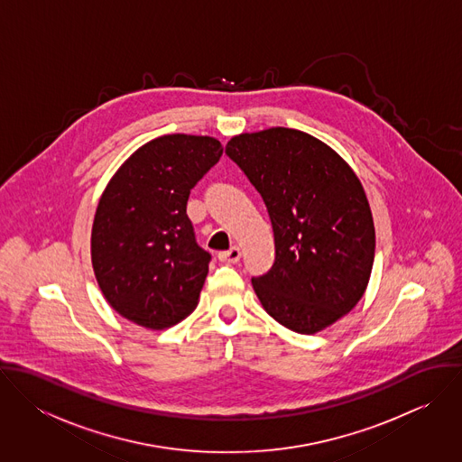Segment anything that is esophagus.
Instances as JSON below:
<instances>
[{
  "instance_id": "34e87169",
  "label": "esophagus",
  "mask_w": 462,
  "mask_h": 462,
  "mask_svg": "<svg viewBox=\"0 0 462 462\" xmlns=\"http://www.w3.org/2000/svg\"><path fill=\"white\" fill-rule=\"evenodd\" d=\"M240 258H242V251H240V247H236V245L231 247L229 251L218 253V260L224 262V263H236Z\"/></svg>"
}]
</instances>
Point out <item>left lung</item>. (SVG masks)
Returning a JSON list of instances; mask_svg holds the SVG:
<instances>
[{
  "label": "left lung",
  "mask_w": 462,
  "mask_h": 462,
  "mask_svg": "<svg viewBox=\"0 0 462 462\" xmlns=\"http://www.w3.org/2000/svg\"><path fill=\"white\" fill-rule=\"evenodd\" d=\"M227 156L262 194L275 262L254 291L286 329L317 334L350 313L366 291L375 227L365 189L322 140L291 128L242 133Z\"/></svg>",
  "instance_id": "8db88e82"
}]
</instances>
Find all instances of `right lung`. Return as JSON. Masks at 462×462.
Here are the masks:
<instances>
[{
	"instance_id": "right-lung-1",
	"label": "right lung",
	"mask_w": 462,
	"mask_h": 462,
	"mask_svg": "<svg viewBox=\"0 0 462 462\" xmlns=\"http://www.w3.org/2000/svg\"><path fill=\"white\" fill-rule=\"evenodd\" d=\"M222 151L213 136H158L101 194L90 236L94 275L106 302L140 328H172L198 306L211 256L196 242L187 200Z\"/></svg>"
}]
</instances>
